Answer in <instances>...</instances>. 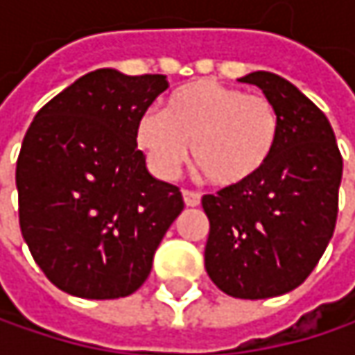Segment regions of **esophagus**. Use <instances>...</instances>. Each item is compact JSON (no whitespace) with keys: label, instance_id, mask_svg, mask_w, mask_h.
<instances>
[{"label":"esophagus","instance_id":"1","mask_svg":"<svg viewBox=\"0 0 355 355\" xmlns=\"http://www.w3.org/2000/svg\"><path fill=\"white\" fill-rule=\"evenodd\" d=\"M182 199H184L187 207H197L201 203V195L195 193V191H182Z\"/></svg>","mask_w":355,"mask_h":355}]
</instances>
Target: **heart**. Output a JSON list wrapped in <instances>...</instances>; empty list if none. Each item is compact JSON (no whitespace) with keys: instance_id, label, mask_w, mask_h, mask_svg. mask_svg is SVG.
Returning <instances> with one entry per match:
<instances>
[{"instance_id":"obj_1","label":"heart","mask_w":355,"mask_h":355,"mask_svg":"<svg viewBox=\"0 0 355 355\" xmlns=\"http://www.w3.org/2000/svg\"><path fill=\"white\" fill-rule=\"evenodd\" d=\"M282 133L275 105L211 78L177 88L166 110H146L137 119L135 141L152 171L175 178L189 160L220 189H239L271 162Z\"/></svg>"}]
</instances>
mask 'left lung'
Here are the masks:
<instances>
[{"mask_svg":"<svg viewBox=\"0 0 355 355\" xmlns=\"http://www.w3.org/2000/svg\"><path fill=\"white\" fill-rule=\"evenodd\" d=\"M241 82L275 105L282 133L254 180L203 195L205 269L228 296L261 300L292 292L317 267L337 222L343 160L329 119L294 84L271 71Z\"/></svg>","mask_w":355,"mask_h":355,"instance_id":"8db88e82","label":"left lung"}]
</instances>
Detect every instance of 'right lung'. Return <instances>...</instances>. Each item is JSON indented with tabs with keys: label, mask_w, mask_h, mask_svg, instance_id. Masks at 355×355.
<instances>
[{
	"label": "right lung",
	"mask_w": 355,
	"mask_h": 355,
	"mask_svg": "<svg viewBox=\"0 0 355 355\" xmlns=\"http://www.w3.org/2000/svg\"><path fill=\"white\" fill-rule=\"evenodd\" d=\"M166 76L96 69L36 112L16 164L20 230L59 290L88 300L133 294L182 211L178 187L150 175L137 119Z\"/></svg>",
	"instance_id": "add662e5"
}]
</instances>
